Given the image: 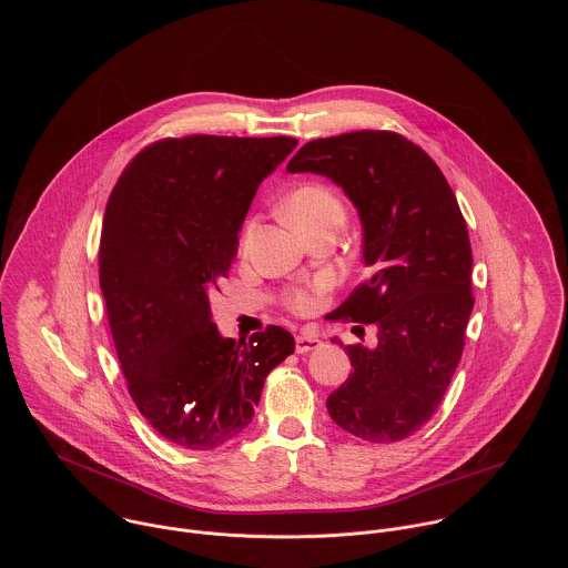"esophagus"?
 Masks as SVG:
<instances>
[{
	"instance_id": "1",
	"label": "esophagus",
	"mask_w": 568,
	"mask_h": 568,
	"mask_svg": "<svg viewBox=\"0 0 568 568\" xmlns=\"http://www.w3.org/2000/svg\"><path fill=\"white\" fill-rule=\"evenodd\" d=\"M322 347V338L315 336V334H302L295 338V349L297 354H308L313 349H320Z\"/></svg>"
}]
</instances>
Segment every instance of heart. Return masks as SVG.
Here are the masks:
<instances>
[{
	"label": "heart",
	"mask_w": 568,
	"mask_h": 568,
	"mask_svg": "<svg viewBox=\"0 0 568 568\" xmlns=\"http://www.w3.org/2000/svg\"><path fill=\"white\" fill-rule=\"evenodd\" d=\"M284 212H286V219L302 232L324 219L343 221V203L338 201L334 190H329L324 183H304V185L295 187L284 203ZM248 234H251V225H246V230H244L243 246L248 241ZM322 291H324V284L293 288L286 293L284 302L293 313L308 315L315 311V306L322 297Z\"/></svg>",
	"instance_id": "obj_1"
}]
</instances>
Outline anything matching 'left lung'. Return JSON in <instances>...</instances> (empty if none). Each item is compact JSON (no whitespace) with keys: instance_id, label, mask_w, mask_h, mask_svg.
<instances>
[{"instance_id":"8db88e82","label":"left lung","mask_w":568,"mask_h":568,"mask_svg":"<svg viewBox=\"0 0 568 568\" xmlns=\"http://www.w3.org/2000/svg\"><path fill=\"white\" fill-rule=\"evenodd\" d=\"M286 170L332 179L363 223L369 277L329 317L378 332L372 347H345L354 372L327 396V413L365 442L406 439L442 403L475 306L473 248L455 192L437 163L394 131L313 140Z\"/></svg>"}]
</instances>
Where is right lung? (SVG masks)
I'll return each mask as SVG.
<instances>
[{
    "label": "right lung",
    "mask_w": 568,
    "mask_h": 568,
    "mask_svg": "<svg viewBox=\"0 0 568 568\" xmlns=\"http://www.w3.org/2000/svg\"><path fill=\"white\" fill-rule=\"evenodd\" d=\"M295 138H165L120 174L100 236V291L129 394L163 439L212 450L239 437L295 338L266 325L244 343L212 324L257 185Z\"/></svg>",
    "instance_id": "obj_1"
}]
</instances>
